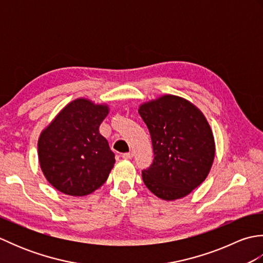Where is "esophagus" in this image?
<instances>
[{
	"label": "esophagus",
	"instance_id": "esophagus-1",
	"mask_svg": "<svg viewBox=\"0 0 263 263\" xmlns=\"http://www.w3.org/2000/svg\"><path fill=\"white\" fill-rule=\"evenodd\" d=\"M133 157V153H124L122 154V158L124 159H131Z\"/></svg>",
	"mask_w": 263,
	"mask_h": 263
}]
</instances>
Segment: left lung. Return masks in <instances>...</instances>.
Instances as JSON below:
<instances>
[{
    "mask_svg": "<svg viewBox=\"0 0 263 263\" xmlns=\"http://www.w3.org/2000/svg\"><path fill=\"white\" fill-rule=\"evenodd\" d=\"M152 137L154 160L142 171L146 186L158 198L185 197L208 176L215 158L211 128L187 100L166 95L140 106Z\"/></svg>",
    "mask_w": 263,
    "mask_h": 263,
    "instance_id": "1",
    "label": "left lung"
}]
</instances>
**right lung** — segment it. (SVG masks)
Wrapping results in <instances>:
<instances>
[{
	"instance_id": "right-lung-1",
	"label": "right lung",
	"mask_w": 263,
	"mask_h": 263,
	"mask_svg": "<svg viewBox=\"0 0 263 263\" xmlns=\"http://www.w3.org/2000/svg\"><path fill=\"white\" fill-rule=\"evenodd\" d=\"M105 105L76 99L42 132L38 158L46 180L64 194L83 197L107 180L115 155L99 133Z\"/></svg>"
}]
</instances>
